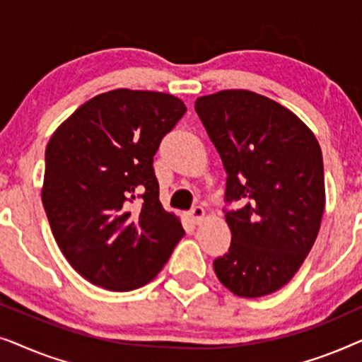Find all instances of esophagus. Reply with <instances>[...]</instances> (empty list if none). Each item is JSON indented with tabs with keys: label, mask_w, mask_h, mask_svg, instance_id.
Instances as JSON below:
<instances>
[{
	"label": "esophagus",
	"mask_w": 362,
	"mask_h": 362,
	"mask_svg": "<svg viewBox=\"0 0 362 362\" xmlns=\"http://www.w3.org/2000/svg\"><path fill=\"white\" fill-rule=\"evenodd\" d=\"M189 216H191L192 224H199V222H201L202 219H204V216H206L204 207H201V206H194V207H192V209H191Z\"/></svg>",
	"instance_id": "34e87169"
}]
</instances>
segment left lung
I'll use <instances>...</instances> for the list:
<instances>
[{
  "mask_svg": "<svg viewBox=\"0 0 362 362\" xmlns=\"http://www.w3.org/2000/svg\"><path fill=\"white\" fill-rule=\"evenodd\" d=\"M196 112L227 173L232 240L214 260L217 279L244 298L280 290L303 264L325 211L323 155L313 132L288 108L250 90H221Z\"/></svg>",
  "mask_w": 362,
  "mask_h": 362,
  "instance_id": "obj_1",
  "label": "left lung"
}]
</instances>
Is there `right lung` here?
Instances as JSON below:
<instances>
[{"mask_svg":"<svg viewBox=\"0 0 362 362\" xmlns=\"http://www.w3.org/2000/svg\"><path fill=\"white\" fill-rule=\"evenodd\" d=\"M170 93L117 88L62 122L46 148L42 204L72 269L110 291L150 284L185 235L163 209L153 156L185 115Z\"/></svg>","mask_w":362,"mask_h":362,"instance_id":"right-lung-1","label":"right lung"}]
</instances>
